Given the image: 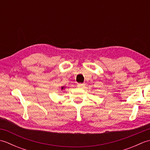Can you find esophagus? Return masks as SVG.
I'll return each instance as SVG.
<instances>
[{
    "mask_svg": "<svg viewBox=\"0 0 150 150\" xmlns=\"http://www.w3.org/2000/svg\"><path fill=\"white\" fill-rule=\"evenodd\" d=\"M85 86V83H79L77 84V86L79 88H83Z\"/></svg>",
    "mask_w": 150,
    "mask_h": 150,
    "instance_id": "34e87169",
    "label": "esophagus"
}]
</instances>
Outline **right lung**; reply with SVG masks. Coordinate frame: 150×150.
I'll use <instances>...</instances> for the list:
<instances>
[{"mask_svg":"<svg viewBox=\"0 0 150 150\" xmlns=\"http://www.w3.org/2000/svg\"><path fill=\"white\" fill-rule=\"evenodd\" d=\"M66 86H61V90H64V89L66 88Z\"/></svg>","mask_w":150,"mask_h":150,"instance_id":"add662e5","label":"right lung"}]
</instances>
